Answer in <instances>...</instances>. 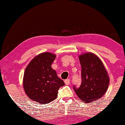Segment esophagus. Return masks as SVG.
I'll return each mask as SVG.
<instances>
[{
  "mask_svg": "<svg viewBox=\"0 0 125 125\" xmlns=\"http://www.w3.org/2000/svg\"><path fill=\"white\" fill-rule=\"evenodd\" d=\"M70 81H71V80H70V79H65V83L66 85H69L70 83Z\"/></svg>",
  "mask_w": 125,
  "mask_h": 125,
  "instance_id": "obj_1",
  "label": "esophagus"
}]
</instances>
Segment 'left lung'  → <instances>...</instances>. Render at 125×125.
I'll use <instances>...</instances> for the list:
<instances>
[{"instance_id":"1","label":"left lung","mask_w":125,"mask_h":125,"mask_svg":"<svg viewBox=\"0 0 125 125\" xmlns=\"http://www.w3.org/2000/svg\"><path fill=\"white\" fill-rule=\"evenodd\" d=\"M81 66V83L73 85L78 97L84 103H90L101 98L109 84V78L102 62L91 53L79 57Z\"/></svg>"}]
</instances>
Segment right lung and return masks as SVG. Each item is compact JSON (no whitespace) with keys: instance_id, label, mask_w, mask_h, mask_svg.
Returning a JSON list of instances; mask_svg holds the SVG:
<instances>
[{"instance_id":"right-lung-1","label":"right lung","mask_w":125,"mask_h":125,"mask_svg":"<svg viewBox=\"0 0 125 125\" xmlns=\"http://www.w3.org/2000/svg\"><path fill=\"white\" fill-rule=\"evenodd\" d=\"M55 54L43 53L37 56L26 68L23 86L30 98L41 104L49 103L56 99L58 90L65 85L52 68Z\"/></svg>"}]
</instances>
